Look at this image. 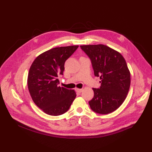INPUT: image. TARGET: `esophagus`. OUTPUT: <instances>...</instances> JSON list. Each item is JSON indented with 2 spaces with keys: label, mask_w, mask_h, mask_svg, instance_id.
Returning a JSON list of instances; mask_svg holds the SVG:
<instances>
[{
  "label": "esophagus",
  "mask_w": 152,
  "mask_h": 152,
  "mask_svg": "<svg viewBox=\"0 0 152 152\" xmlns=\"http://www.w3.org/2000/svg\"><path fill=\"white\" fill-rule=\"evenodd\" d=\"M75 90H76V92H78V93H81L82 91H83V89H79V88H76L75 89Z\"/></svg>",
  "instance_id": "1"
}]
</instances>
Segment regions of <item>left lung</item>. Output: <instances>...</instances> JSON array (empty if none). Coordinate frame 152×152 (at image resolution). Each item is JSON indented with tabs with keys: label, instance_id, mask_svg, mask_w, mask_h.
I'll return each instance as SVG.
<instances>
[{
	"label": "left lung",
	"instance_id": "8db88e82",
	"mask_svg": "<svg viewBox=\"0 0 152 152\" xmlns=\"http://www.w3.org/2000/svg\"><path fill=\"white\" fill-rule=\"evenodd\" d=\"M80 48L91 59L95 76L100 77L101 83L100 88H93L94 96L89 104L96 113L110 114L122 104L129 90L131 74L127 63L120 53L105 45Z\"/></svg>",
	"mask_w": 152,
	"mask_h": 152
}]
</instances>
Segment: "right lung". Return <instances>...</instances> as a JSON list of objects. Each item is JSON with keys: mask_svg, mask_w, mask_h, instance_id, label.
<instances>
[{"mask_svg": "<svg viewBox=\"0 0 152 152\" xmlns=\"http://www.w3.org/2000/svg\"><path fill=\"white\" fill-rule=\"evenodd\" d=\"M78 46L57 47L39 55L32 63L27 85L31 98L38 107L50 115H59L69 109L76 94L74 90L58 86L64 63Z\"/></svg>", "mask_w": 152, "mask_h": 152, "instance_id": "1", "label": "right lung"}]
</instances>
